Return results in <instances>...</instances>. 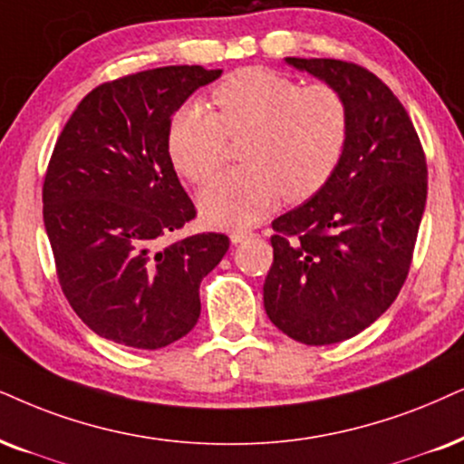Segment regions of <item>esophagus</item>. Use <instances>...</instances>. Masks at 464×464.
I'll return each instance as SVG.
<instances>
[{"mask_svg": "<svg viewBox=\"0 0 464 464\" xmlns=\"http://www.w3.org/2000/svg\"><path fill=\"white\" fill-rule=\"evenodd\" d=\"M255 237V233L252 231H244V228H237V231H231V242L233 244H242L246 239Z\"/></svg>", "mask_w": 464, "mask_h": 464, "instance_id": "34e87169", "label": "esophagus"}]
</instances>
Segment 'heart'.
Here are the masks:
<instances>
[{
  "instance_id": "1",
  "label": "heart",
  "mask_w": 464,
  "mask_h": 464,
  "mask_svg": "<svg viewBox=\"0 0 464 464\" xmlns=\"http://www.w3.org/2000/svg\"><path fill=\"white\" fill-rule=\"evenodd\" d=\"M216 113L190 101L169 126V154L201 186L225 160L228 137H244V167L220 173L198 197L216 227H250L280 203H302L325 188L349 140V107L327 81L302 85L269 68H242L212 90Z\"/></svg>"
}]
</instances>
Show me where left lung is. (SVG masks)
I'll list each match as a JSON object with an SVG mask.
<instances>
[{
  "instance_id": "1",
  "label": "left lung",
  "mask_w": 464,
  "mask_h": 464,
  "mask_svg": "<svg viewBox=\"0 0 464 464\" xmlns=\"http://www.w3.org/2000/svg\"><path fill=\"white\" fill-rule=\"evenodd\" d=\"M343 92L349 140L325 188L272 222L263 285L269 321L321 347L366 330L401 293L428 192L411 117L377 74L353 62L286 57Z\"/></svg>"
}]
</instances>
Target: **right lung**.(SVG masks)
<instances>
[{
    "mask_svg": "<svg viewBox=\"0 0 464 464\" xmlns=\"http://www.w3.org/2000/svg\"><path fill=\"white\" fill-rule=\"evenodd\" d=\"M222 70L151 68L92 90L57 137L43 216L66 300L98 336L162 349L201 314L198 286L228 237L164 242L197 218L169 154L171 117Z\"/></svg>",
    "mask_w": 464,
    "mask_h": 464,
    "instance_id": "1",
    "label": "right lung"
}]
</instances>
